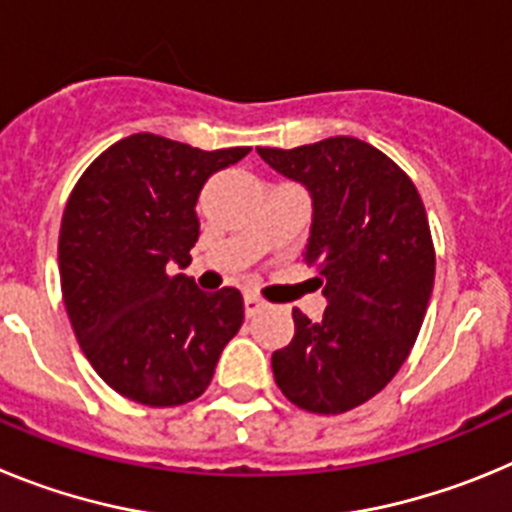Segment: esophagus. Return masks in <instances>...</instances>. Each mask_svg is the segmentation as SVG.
Here are the masks:
<instances>
[{
	"instance_id": "obj_1",
	"label": "esophagus",
	"mask_w": 512,
	"mask_h": 512,
	"mask_svg": "<svg viewBox=\"0 0 512 512\" xmlns=\"http://www.w3.org/2000/svg\"><path fill=\"white\" fill-rule=\"evenodd\" d=\"M243 307H246L248 318H253L256 312L264 310V300H259L256 295H246V297H243Z\"/></svg>"
}]
</instances>
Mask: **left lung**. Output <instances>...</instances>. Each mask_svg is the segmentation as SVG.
<instances>
[{"label": "left lung", "instance_id": "8db88e82", "mask_svg": "<svg viewBox=\"0 0 512 512\" xmlns=\"http://www.w3.org/2000/svg\"><path fill=\"white\" fill-rule=\"evenodd\" d=\"M256 151L310 192L305 264L328 300L318 323L292 310L274 379L297 408L341 415L382 392L418 338L436 277L428 215L410 176L359 138Z\"/></svg>", "mask_w": 512, "mask_h": 512}]
</instances>
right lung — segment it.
<instances>
[{
  "mask_svg": "<svg viewBox=\"0 0 512 512\" xmlns=\"http://www.w3.org/2000/svg\"><path fill=\"white\" fill-rule=\"evenodd\" d=\"M248 151L130 135L94 158L66 202L63 305L94 372L128 400L148 408L197 400L243 325L238 289L202 292L174 269L192 264L205 182Z\"/></svg>",
  "mask_w": 512,
  "mask_h": 512,
  "instance_id": "add662e5",
  "label": "right lung"
}]
</instances>
